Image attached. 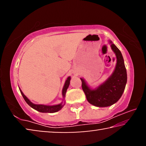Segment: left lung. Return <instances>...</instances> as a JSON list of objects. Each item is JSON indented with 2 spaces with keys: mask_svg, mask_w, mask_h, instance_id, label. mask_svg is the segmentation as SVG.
<instances>
[{
  "mask_svg": "<svg viewBox=\"0 0 146 146\" xmlns=\"http://www.w3.org/2000/svg\"><path fill=\"white\" fill-rule=\"evenodd\" d=\"M111 48L117 57L114 71L104 82L91 88L85 80L80 78L82 88L86 98L91 104L97 107H108L114 104L122 97L127 83V71L122 53L112 41L109 40Z\"/></svg>",
  "mask_w": 146,
  "mask_h": 146,
  "instance_id": "8db88e82",
  "label": "left lung"
}]
</instances>
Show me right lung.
Masks as SVG:
<instances>
[{
	"mask_svg": "<svg viewBox=\"0 0 146 146\" xmlns=\"http://www.w3.org/2000/svg\"><path fill=\"white\" fill-rule=\"evenodd\" d=\"M70 80H71V77L70 76H68V78L66 79L65 84H64V86L62 89V97H63V100L64 98H65L66 97V91H67L68 88L70 86ZM20 91L23 95V97L24 98V100L26 101V103L28 104L34 110H35L36 111H38L39 112L41 113H55L57 112L58 111H60L62 108H63V106H64V104H63V102H61L60 104H58L56 105H53V106H47V105H44V104H33V102H31L30 100H29L26 95H24V94L23 93V91H21V89L19 88Z\"/></svg>",
	"mask_w": 146,
	"mask_h": 146,
	"instance_id": "right-lung-1",
	"label": "right lung"
}]
</instances>
